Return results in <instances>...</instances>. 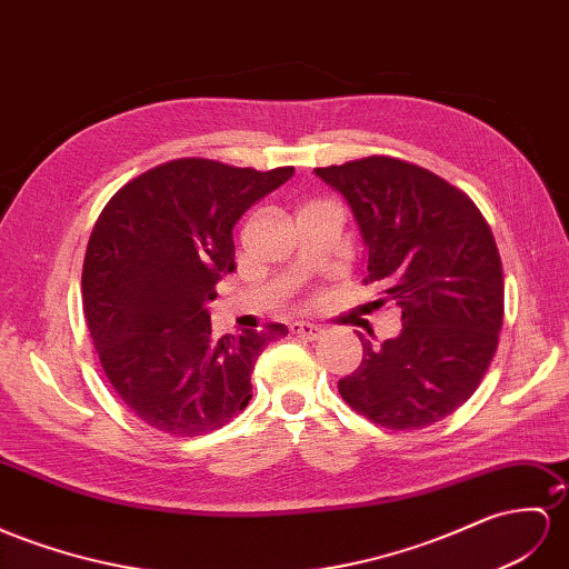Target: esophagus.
<instances>
[{"mask_svg":"<svg viewBox=\"0 0 569 569\" xmlns=\"http://www.w3.org/2000/svg\"><path fill=\"white\" fill-rule=\"evenodd\" d=\"M290 331L298 333V337H302V339H310V341H317L325 337V329L317 325H310V322H293L290 325Z\"/></svg>","mask_w":569,"mask_h":569,"instance_id":"1","label":"esophagus"}]
</instances>
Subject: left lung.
Here are the masks:
<instances>
[{
  "label": "left lung",
  "instance_id": "left-lung-1",
  "mask_svg": "<svg viewBox=\"0 0 569 569\" xmlns=\"http://www.w3.org/2000/svg\"><path fill=\"white\" fill-rule=\"evenodd\" d=\"M348 201L368 250V279L401 308L399 337L372 346L339 380L360 416L420 430L471 399L498 348L505 283L483 213L435 172L389 156L315 168Z\"/></svg>",
  "mask_w": 569,
  "mask_h": 569
}]
</instances>
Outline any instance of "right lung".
<instances>
[{
  "label": "right lung",
  "instance_id": "right-lung-1",
  "mask_svg": "<svg viewBox=\"0 0 569 569\" xmlns=\"http://www.w3.org/2000/svg\"><path fill=\"white\" fill-rule=\"evenodd\" d=\"M293 172L178 158L127 182L100 211L83 259V315L112 389L143 423L194 437L250 403L259 353L288 329L216 339L207 302L236 269L240 216Z\"/></svg>",
  "mask_w": 569,
  "mask_h": 569
}]
</instances>
